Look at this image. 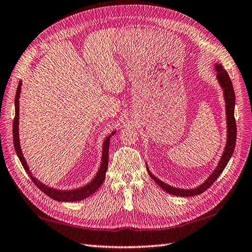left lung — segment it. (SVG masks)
<instances>
[{"mask_svg": "<svg viewBox=\"0 0 252 252\" xmlns=\"http://www.w3.org/2000/svg\"><path fill=\"white\" fill-rule=\"evenodd\" d=\"M214 69L216 71V79L218 81V84L220 85L222 92H223V99L225 103V118H227V141H225V146L223 152L221 154L220 158H219V162L211 175L208 177L203 183L200 184L199 186L195 189H179V188H173V186L166 184L163 181H160L158 178L148 168L147 165V170L149 173L150 177L154 180V182H157L158 185H159L166 192L170 193L173 196H179V197H192L197 196L202 193L208 189L210 186L214 183L217 178L220 176V173L223 171L224 167L227 166L228 162L230 160L232 154H233L234 148H235V141H236V124L234 119V107H235V94L233 85H232V82L229 77V74L227 71L223 69L220 63H215ZM147 164V163H146Z\"/></svg>", "mask_w": 252, "mask_h": 252, "instance_id": "1", "label": "left lung"}]
</instances>
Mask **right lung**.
<instances>
[{
	"mask_svg": "<svg viewBox=\"0 0 252 252\" xmlns=\"http://www.w3.org/2000/svg\"><path fill=\"white\" fill-rule=\"evenodd\" d=\"M21 86H22V81L19 82V85L17 88V93H16V98H15V109H16V115H15V119H14V125H12V135H14V146H15V150L17 152V156L20 159V162L23 166L24 170L27 171L30 178L32 179V181L34 182V184L41 191L46 193L47 196L50 198H52L54 200H57V201H63V202H73V201H80V200L86 199L89 196H92L93 193L95 192V190L98 189L100 186L102 185L103 181L105 179V173L107 170V165H108V149H109V140H111V137L113 135L117 132L114 131L109 135H107V137L103 141V146H102V158H101V164L99 167V170L96 171L95 176L94 179L90 181L89 183L85 184L82 188L79 189H57L54 188H51V186H48L46 184H43L40 182L39 180L35 178L33 176V173L30 170V167L25 160L23 153L20 147V140H19V99H20V94H21Z\"/></svg>",
	"mask_w": 252,
	"mask_h": 252,
	"instance_id": "1",
	"label": "right lung"
}]
</instances>
